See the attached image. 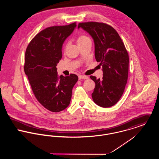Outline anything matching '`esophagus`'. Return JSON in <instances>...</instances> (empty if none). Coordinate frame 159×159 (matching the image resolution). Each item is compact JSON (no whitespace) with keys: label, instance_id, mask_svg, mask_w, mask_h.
<instances>
[{"label":"esophagus","instance_id":"34e87169","mask_svg":"<svg viewBox=\"0 0 159 159\" xmlns=\"http://www.w3.org/2000/svg\"><path fill=\"white\" fill-rule=\"evenodd\" d=\"M78 78H79V80H83V79H88V76H84V75H80L79 76H78Z\"/></svg>","mask_w":159,"mask_h":159}]
</instances>
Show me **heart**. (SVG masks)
Returning <instances> with one entry per match:
<instances>
[{
    "label": "heart",
    "mask_w": 159,
    "mask_h": 159,
    "mask_svg": "<svg viewBox=\"0 0 159 159\" xmlns=\"http://www.w3.org/2000/svg\"><path fill=\"white\" fill-rule=\"evenodd\" d=\"M88 40H90L89 37H88L87 35H79L77 38H76V42H77V43L78 44V45H81L83 44V43H84L86 41ZM67 48V45L65 46V49Z\"/></svg>",
    "instance_id": "1"
}]
</instances>
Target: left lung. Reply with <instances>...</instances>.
<instances>
[{
	"label": "left lung",
	"mask_w": 159,
	"mask_h": 159,
	"mask_svg": "<svg viewBox=\"0 0 159 159\" xmlns=\"http://www.w3.org/2000/svg\"><path fill=\"white\" fill-rule=\"evenodd\" d=\"M93 38L97 62L103 67V78H90L95 83L92 97L98 106L108 108L114 105L121 98L129 75V57L125 45L117 31L104 23H80Z\"/></svg>",
	"instance_id": "obj_1"
}]
</instances>
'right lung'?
Returning <instances> with one entry per match:
<instances>
[{"label": "right lung", "instance_id": "1", "mask_svg": "<svg viewBox=\"0 0 159 159\" xmlns=\"http://www.w3.org/2000/svg\"><path fill=\"white\" fill-rule=\"evenodd\" d=\"M76 23L48 27L37 34L27 46L24 70L32 92L48 110L57 113L70 104L77 75L59 76L57 64L62 58V46L72 33Z\"/></svg>", "mask_w": 159, "mask_h": 159}]
</instances>
